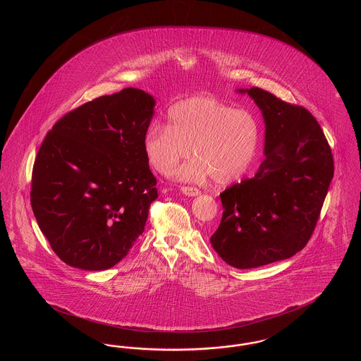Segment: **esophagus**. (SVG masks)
<instances>
[{
	"label": "esophagus",
	"mask_w": 361,
	"mask_h": 361,
	"mask_svg": "<svg viewBox=\"0 0 361 361\" xmlns=\"http://www.w3.org/2000/svg\"><path fill=\"white\" fill-rule=\"evenodd\" d=\"M181 192L187 196H197L200 195V190L197 188H193V187H181Z\"/></svg>",
	"instance_id": "34e87169"
}]
</instances>
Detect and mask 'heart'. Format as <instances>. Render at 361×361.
Masks as SVG:
<instances>
[{"mask_svg":"<svg viewBox=\"0 0 361 361\" xmlns=\"http://www.w3.org/2000/svg\"><path fill=\"white\" fill-rule=\"evenodd\" d=\"M169 124L154 121L143 139L150 166L171 174L178 162L195 155L177 174L187 181L211 176L218 185L240 178L258 152L261 128L249 109H235L211 96H196L171 106Z\"/></svg>","mask_w":361,"mask_h":361,"instance_id":"heart-1","label":"heart"}]
</instances>
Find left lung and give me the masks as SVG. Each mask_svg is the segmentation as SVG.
<instances>
[{
  "mask_svg": "<svg viewBox=\"0 0 361 361\" xmlns=\"http://www.w3.org/2000/svg\"><path fill=\"white\" fill-rule=\"evenodd\" d=\"M247 93L265 121V159L253 178L221 193L222 221L209 242L228 265L257 268L300 252L309 242L334 174L317 119L259 87Z\"/></svg>",
  "mask_w": 361,
  "mask_h": 361,
  "instance_id": "1",
  "label": "left lung"
}]
</instances>
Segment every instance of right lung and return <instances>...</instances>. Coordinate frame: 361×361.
Returning <instances> with one entry per match:
<instances>
[{
    "label": "right lung",
    "mask_w": 361,
    "mask_h": 361,
    "mask_svg": "<svg viewBox=\"0 0 361 361\" xmlns=\"http://www.w3.org/2000/svg\"><path fill=\"white\" fill-rule=\"evenodd\" d=\"M154 99L126 87L68 112L36 154L31 206L54 253L70 267L116 265L145 231L157 180L143 139Z\"/></svg>",
    "instance_id": "add662e5"
}]
</instances>
